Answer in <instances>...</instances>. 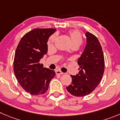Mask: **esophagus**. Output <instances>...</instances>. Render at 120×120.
<instances>
[{"label":"esophagus","mask_w":120,"mask_h":120,"mask_svg":"<svg viewBox=\"0 0 120 120\" xmlns=\"http://www.w3.org/2000/svg\"><path fill=\"white\" fill-rule=\"evenodd\" d=\"M56 73L57 75H63L64 73H63L62 71H61L59 70H56Z\"/></svg>","instance_id":"34e87169"}]
</instances>
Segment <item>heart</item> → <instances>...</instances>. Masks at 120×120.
Here are the masks:
<instances>
[{
  "label": "heart",
  "mask_w": 120,
  "mask_h": 120,
  "mask_svg": "<svg viewBox=\"0 0 120 120\" xmlns=\"http://www.w3.org/2000/svg\"><path fill=\"white\" fill-rule=\"evenodd\" d=\"M69 36H70V40H71V44H77L78 45L80 44L82 42V37L81 34L80 32L78 31H70L69 32ZM56 38V35H52L49 38V40H48V45L49 46H51L54 42Z\"/></svg>",
  "instance_id": "obj_1"
}]
</instances>
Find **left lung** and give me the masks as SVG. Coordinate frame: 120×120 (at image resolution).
Here are the masks:
<instances>
[{
    "instance_id": "obj_1",
    "label": "left lung",
    "mask_w": 120,
    "mask_h": 120,
    "mask_svg": "<svg viewBox=\"0 0 120 120\" xmlns=\"http://www.w3.org/2000/svg\"><path fill=\"white\" fill-rule=\"evenodd\" d=\"M86 45L78 60L79 71L71 76L72 81L66 88L68 91L76 97L90 94L100 83L105 69L102 49L99 40L89 32L86 33Z\"/></svg>"
}]
</instances>
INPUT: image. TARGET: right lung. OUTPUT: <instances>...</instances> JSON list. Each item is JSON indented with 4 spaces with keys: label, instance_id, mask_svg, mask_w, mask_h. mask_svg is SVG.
Wrapping results in <instances>:
<instances>
[{
    "label": "right lung",
    "instance_id": "1",
    "mask_svg": "<svg viewBox=\"0 0 120 120\" xmlns=\"http://www.w3.org/2000/svg\"><path fill=\"white\" fill-rule=\"evenodd\" d=\"M54 28H36L22 37L15 54L13 71L25 90L32 95L46 92L56 75L54 70L44 68L40 60L48 51L47 41Z\"/></svg>",
    "mask_w": 120,
    "mask_h": 120
}]
</instances>
